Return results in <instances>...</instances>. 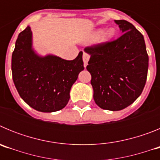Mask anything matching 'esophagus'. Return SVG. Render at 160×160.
Returning a JSON list of instances; mask_svg holds the SVG:
<instances>
[{
	"mask_svg": "<svg viewBox=\"0 0 160 160\" xmlns=\"http://www.w3.org/2000/svg\"><path fill=\"white\" fill-rule=\"evenodd\" d=\"M82 59H83V62H84V66L85 67H86V66H87L89 59H90V55H89L87 53H86V52H83Z\"/></svg>",
	"mask_w": 160,
	"mask_h": 160,
	"instance_id": "1",
	"label": "esophagus"
}]
</instances>
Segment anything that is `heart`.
<instances>
[{
    "instance_id": "heart-1",
    "label": "heart",
    "mask_w": 160,
    "mask_h": 160,
    "mask_svg": "<svg viewBox=\"0 0 160 160\" xmlns=\"http://www.w3.org/2000/svg\"><path fill=\"white\" fill-rule=\"evenodd\" d=\"M115 35V29L114 28H109L104 30L102 32V30H97L91 34L90 39L94 40L99 37V42H107L111 41Z\"/></svg>"
}]
</instances>
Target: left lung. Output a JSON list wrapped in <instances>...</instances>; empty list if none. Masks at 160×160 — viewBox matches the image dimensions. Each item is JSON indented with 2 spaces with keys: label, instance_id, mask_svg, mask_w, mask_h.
<instances>
[{
  "label": "left lung",
  "instance_id": "8db88e82",
  "mask_svg": "<svg viewBox=\"0 0 160 160\" xmlns=\"http://www.w3.org/2000/svg\"><path fill=\"white\" fill-rule=\"evenodd\" d=\"M122 36L84 49L90 55L87 69L91 74L94 99L100 108L120 111L139 97L146 84L148 55L144 38L125 20H115Z\"/></svg>",
  "mask_w": 160,
  "mask_h": 160
}]
</instances>
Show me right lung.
Returning a JSON list of instances; mask_svg holds the SVG:
<instances>
[{"label": "right lung", "mask_w": 160, "mask_h": 160, "mask_svg": "<svg viewBox=\"0 0 160 160\" xmlns=\"http://www.w3.org/2000/svg\"><path fill=\"white\" fill-rule=\"evenodd\" d=\"M83 70L82 51L72 61L52 54L42 57L32 49L29 26L18 35L12 54V80L21 98L36 111L54 112L64 108Z\"/></svg>", "instance_id": "add662e5"}]
</instances>
